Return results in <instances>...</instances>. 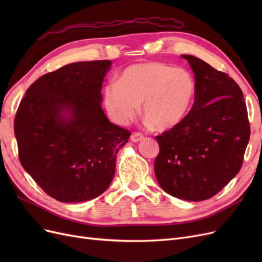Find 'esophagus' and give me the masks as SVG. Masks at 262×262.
Segmentation results:
<instances>
[{"mask_svg":"<svg viewBox=\"0 0 262 262\" xmlns=\"http://www.w3.org/2000/svg\"><path fill=\"white\" fill-rule=\"evenodd\" d=\"M143 140V136L141 133H133L131 136V141L134 142V143H138V142Z\"/></svg>","mask_w":262,"mask_h":262,"instance_id":"34e87169","label":"esophagus"}]
</instances>
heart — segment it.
Wrapping results in <instances>:
<instances>
[{
    "label": "heart",
    "mask_w": 262,
    "mask_h": 262,
    "mask_svg": "<svg viewBox=\"0 0 262 262\" xmlns=\"http://www.w3.org/2000/svg\"><path fill=\"white\" fill-rule=\"evenodd\" d=\"M193 75L163 62L137 63L124 69L104 90L108 117L125 125L140 113L158 130H169L188 117L195 97Z\"/></svg>",
    "instance_id": "b5f03b06"
}]
</instances>
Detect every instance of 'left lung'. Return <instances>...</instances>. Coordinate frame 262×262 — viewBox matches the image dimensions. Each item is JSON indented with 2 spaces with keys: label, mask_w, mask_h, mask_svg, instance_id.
Listing matches in <instances>:
<instances>
[{
  "label": "left lung",
  "mask_w": 262,
  "mask_h": 262,
  "mask_svg": "<svg viewBox=\"0 0 262 262\" xmlns=\"http://www.w3.org/2000/svg\"><path fill=\"white\" fill-rule=\"evenodd\" d=\"M193 106L180 124L156 137L155 176L165 192L187 201L215 195L243 165L250 126L241 87L227 74L190 54Z\"/></svg>",
  "instance_id": "obj_1"
}]
</instances>
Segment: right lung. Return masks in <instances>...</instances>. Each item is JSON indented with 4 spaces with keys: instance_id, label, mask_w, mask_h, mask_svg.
Returning a JSON list of instances; mask_svg holds the SVG:
<instances>
[{
    "instance_id": "1",
    "label": "right lung",
    "mask_w": 262,
    "mask_h": 262,
    "mask_svg": "<svg viewBox=\"0 0 262 262\" xmlns=\"http://www.w3.org/2000/svg\"><path fill=\"white\" fill-rule=\"evenodd\" d=\"M110 60L74 62L31 84L14 120L20 164L43 191L64 203L104 193L129 137L108 120L101 86Z\"/></svg>"
}]
</instances>
